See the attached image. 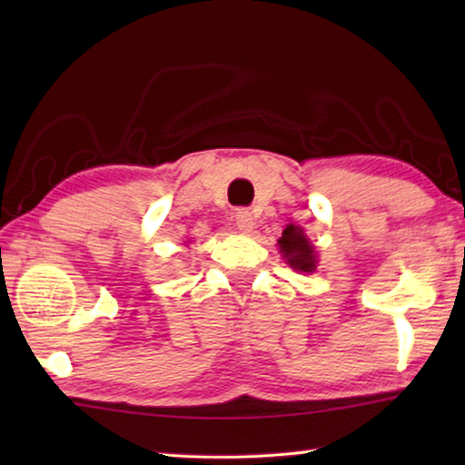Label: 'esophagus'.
<instances>
[{
    "mask_svg": "<svg viewBox=\"0 0 465 465\" xmlns=\"http://www.w3.org/2000/svg\"><path fill=\"white\" fill-rule=\"evenodd\" d=\"M235 223H238L240 232L250 233L252 230H254V215H252L248 209H240L238 213H235Z\"/></svg>",
    "mask_w": 465,
    "mask_h": 465,
    "instance_id": "obj_1",
    "label": "esophagus"
}]
</instances>
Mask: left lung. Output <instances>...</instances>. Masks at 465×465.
<instances>
[{"instance_id": "left-lung-1", "label": "left lung", "mask_w": 465, "mask_h": 465, "mask_svg": "<svg viewBox=\"0 0 465 465\" xmlns=\"http://www.w3.org/2000/svg\"><path fill=\"white\" fill-rule=\"evenodd\" d=\"M279 252L287 264L299 272H313L318 266V256L313 243L308 240L302 227L287 225L279 240Z\"/></svg>"}]
</instances>
